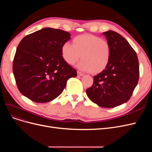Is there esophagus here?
Segmentation results:
<instances>
[{"label": "esophagus", "mask_w": 152, "mask_h": 152, "mask_svg": "<svg viewBox=\"0 0 152 152\" xmlns=\"http://www.w3.org/2000/svg\"><path fill=\"white\" fill-rule=\"evenodd\" d=\"M83 75H84L83 73H81L80 72H79V71H77V75H78V76H82Z\"/></svg>", "instance_id": "34e87169"}]
</instances>
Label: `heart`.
Instances as JSON below:
<instances>
[{
    "mask_svg": "<svg viewBox=\"0 0 152 152\" xmlns=\"http://www.w3.org/2000/svg\"><path fill=\"white\" fill-rule=\"evenodd\" d=\"M61 55L69 65H73L80 56L78 67L84 72L97 74L105 70L111 57V47L107 40L93 34H82L73 39V44L63 43Z\"/></svg>",
    "mask_w": 152,
    "mask_h": 152,
    "instance_id": "obj_1",
    "label": "heart"
}]
</instances>
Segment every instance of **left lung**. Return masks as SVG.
<instances>
[{
    "label": "left lung",
    "mask_w": 152,
    "mask_h": 152,
    "mask_svg": "<svg viewBox=\"0 0 152 152\" xmlns=\"http://www.w3.org/2000/svg\"><path fill=\"white\" fill-rule=\"evenodd\" d=\"M111 47L107 67L94 76L93 84L87 89L89 98L103 108H114L131 97L140 77L139 61L135 50L117 32L103 33Z\"/></svg>",
    "instance_id": "8db88e82"
}]
</instances>
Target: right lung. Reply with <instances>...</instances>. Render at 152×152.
Masks as SVG:
<instances>
[{
  "instance_id": "right-lung-1",
  "label": "right lung",
  "mask_w": 152,
  "mask_h": 152,
  "mask_svg": "<svg viewBox=\"0 0 152 152\" xmlns=\"http://www.w3.org/2000/svg\"><path fill=\"white\" fill-rule=\"evenodd\" d=\"M70 34L45 28L27 35L16 49L12 71L20 93L36 103L50 102L60 95L77 70L64 60L61 49Z\"/></svg>"
}]
</instances>
